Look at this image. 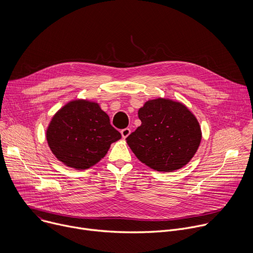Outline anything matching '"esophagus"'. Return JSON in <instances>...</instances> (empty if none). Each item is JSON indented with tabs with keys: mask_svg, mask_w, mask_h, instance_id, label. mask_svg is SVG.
<instances>
[{
	"mask_svg": "<svg viewBox=\"0 0 253 253\" xmlns=\"http://www.w3.org/2000/svg\"><path fill=\"white\" fill-rule=\"evenodd\" d=\"M130 133H131V130H130L129 128H124V129H122V130H121V135H122V137H123V138L128 137Z\"/></svg>",
	"mask_w": 253,
	"mask_h": 253,
	"instance_id": "34e87169",
	"label": "esophagus"
}]
</instances>
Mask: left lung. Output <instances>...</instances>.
Here are the masks:
<instances>
[{
	"instance_id": "left-lung-1",
	"label": "left lung",
	"mask_w": 253,
	"mask_h": 253,
	"mask_svg": "<svg viewBox=\"0 0 253 253\" xmlns=\"http://www.w3.org/2000/svg\"><path fill=\"white\" fill-rule=\"evenodd\" d=\"M139 126L127 138L136 157L150 168L170 172L186 165L196 153L201 130L183 104L158 98L138 111Z\"/></svg>"
}]
</instances>
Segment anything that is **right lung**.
<instances>
[{"label":"right lung","instance_id":"right-lung-1","mask_svg":"<svg viewBox=\"0 0 253 253\" xmlns=\"http://www.w3.org/2000/svg\"><path fill=\"white\" fill-rule=\"evenodd\" d=\"M46 137L50 149L61 162L83 170L99 162L121 134L97 103L75 100L55 114Z\"/></svg>","mask_w":253,"mask_h":253}]
</instances>
